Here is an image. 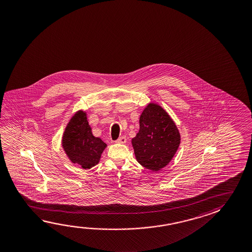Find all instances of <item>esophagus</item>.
<instances>
[{"label":"esophagus","instance_id":"1","mask_svg":"<svg viewBox=\"0 0 252 252\" xmlns=\"http://www.w3.org/2000/svg\"><path fill=\"white\" fill-rule=\"evenodd\" d=\"M115 142L120 143V144H125L126 142V138L125 136L120 137L118 140H116Z\"/></svg>","mask_w":252,"mask_h":252}]
</instances>
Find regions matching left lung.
<instances>
[{
	"mask_svg": "<svg viewBox=\"0 0 252 252\" xmlns=\"http://www.w3.org/2000/svg\"><path fill=\"white\" fill-rule=\"evenodd\" d=\"M180 133L169 114L156 103H149L140 117V130L132 139L138 162L158 171L165 167L180 144Z\"/></svg>",
	"mask_w": 252,
	"mask_h": 252,
	"instance_id": "1",
	"label": "left lung"
}]
</instances>
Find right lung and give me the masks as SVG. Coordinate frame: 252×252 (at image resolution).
Returning a JSON list of instances; mask_svg holds the SVG:
<instances>
[{
	"label": "right lung",
	"mask_w": 252,
	"mask_h": 252,
	"mask_svg": "<svg viewBox=\"0 0 252 252\" xmlns=\"http://www.w3.org/2000/svg\"><path fill=\"white\" fill-rule=\"evenodd\" d=\"M62 147L73 163L91 169L98 163L106 144L92 134L86 113L79 111L66 126Z\"/></svg>",
	"instance_id": "obj_1"
}]
</instances>
